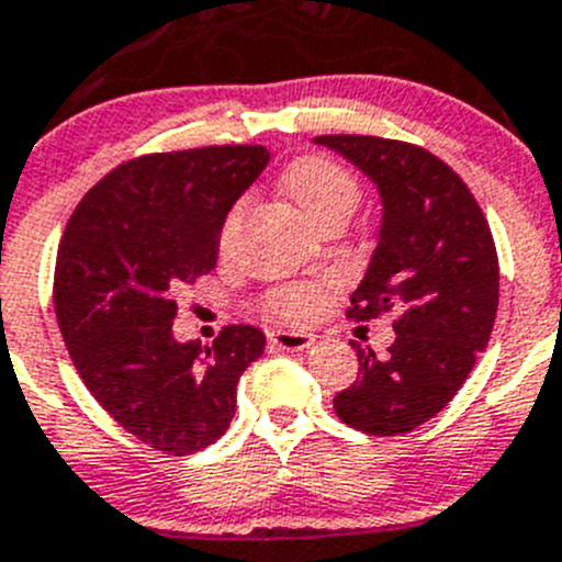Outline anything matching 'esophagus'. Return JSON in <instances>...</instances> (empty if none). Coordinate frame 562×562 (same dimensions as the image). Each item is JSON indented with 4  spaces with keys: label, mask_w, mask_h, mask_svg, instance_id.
Wrapping results in <instances>:
<instances>
[{
    "label": "esophagus",
    "mask_w": 562,
    "mask_h": 562,
    "mask_svg": "<svg viewBox=\"0 0 562 562\" xmlns=\"http://www.w3.org/2000/svg\"><path fill=\"white\" fill-rule=\"evenodd\" d=\"M316 335L313 333H291V329H277V333H269V344L277 346V349H285V352H305L311 349Z\"/></svg>",
    "instance_id": "34e87169"
}]
</instances>
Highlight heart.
I'll use <instances>...</instances> for the list:
<instances>
[{"instance_id":"1","label":"heart","mask_w":562,"mask_h":562,"mask_svg":"<svg viewBox=\"0 0 562 562\" xmlns=\"http://www.w3.org/2000/svg\"><path fill=\"white\" fill-rule=\"evenodd\" d=\"M282 191L291 199L293 207L313 224L322 227L324 222L338 216H352L355 207L360 202V186L340 162L329 160L324 155H302L296 160L288 162V169L282 171ZM240 210L235 207L222 224V235L218 244L227 249L233 240L235 227H238ZM266 311L282 322L302 324L311 322L318 311H322V291L313 285H288L280 288L269 296Z\"/></svg>"}]
</instances>
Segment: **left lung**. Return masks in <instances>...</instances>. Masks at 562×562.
<instances>
[{
    "instance_id": "left-lung-1",
    "label": "left lung",
    "mask_w": 562,
    "mask_h": 562,
    "mask_svg": "<svg viewBox=\"0 0 562 562\" xmlns=\"http://www.w3.org/2000/svg\"><path fill=\"white\" fill-rule=\"evenodd\" d=\"M376 186L382 224L349 318L396 311L385 358L358 352V380L335 396L344 424L402 435L438 416L485 352L499 307L494 235L465 182L422 146L374 135H318Z\"/></svg>"
}]
</instances>
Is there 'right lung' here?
<instances>
[{"instance_id":"add662e5","label":"right lung","mask_w":562,"mask_h":562,"mask_svg":"<svg viewBox=\"0 0 562 562\" xmlns=\"http://www.w3.org/2000/svg\"><path fill=\"white\" fill-rule=\"evenodd\" d=\"M269 162L263 146L144 155L99 180L57 249L55 313L77 374L127 432L193 454L227 432L240 374L266 349L249 324L213 346L171 333L177 293L218 260L222 224Z\"/></svg>"}]
</instances>
